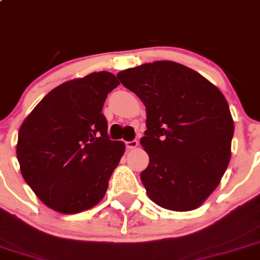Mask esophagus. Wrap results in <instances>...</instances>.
Returning a JSON list of instances; mask_svg holds the SVG:
<instances>
[{
  "instance_id": "obj_1",
  "label": "esophagus",
  "mask_w": 260,
  "mask_h": 260,
  "mask_svg": "<svg viewBox=\"0 0 260 260\" xmlns=\"http://www.w3.org/2000/svg\"><path fill=\"white\" fill-rule=\"evenodd\" d=\"M125 146H127L128 150H133V148L138 147V141H137V140L127 141V142H125Z\"/></svg>"
}]
</instances>
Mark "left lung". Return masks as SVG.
Returning <instances> with one entry per match:
<instances>
[{
	"instance_id": "1",
	"label": "left lung",
	"mask_w": 260,
	"mask_h": 260,
	"mask_svg": "<svg viewBox=\"0 0 260 260\" xmlns=\"http://www.w3.org/2000/svg\"><path fill=\"white\" fill-rule=\"evenodd\" d=\"M117 76L146 107L141 145L150 162L141 180L147 196L166 210L198 208L230 162L234 120L223 94L171 60L145 63Z\"/></svg>"
}]
</instances>
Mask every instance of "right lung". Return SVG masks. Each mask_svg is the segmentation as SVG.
Returning a JSON list of instances; mask_svg holds the SVG:
<instances>
[{
	"instance_id": "right-lung-1",
	"label": "right lung",
	"mask_w": 260,
	"mask_h": 260,
	"mask_svg": "<svg viewBox=\"0 0 260 260\" xmlns=\"http://www.w3.org/2000/svg\"><path fill=\"white\" fill-rule=\"evenodd\" d=\"M119 85L113 74L94 72L48 92L25 118L16 156L22 178L44 205L79 213L105 196L125 146L108 136L102 113Z\"/></svg>"
}]
</instances>
